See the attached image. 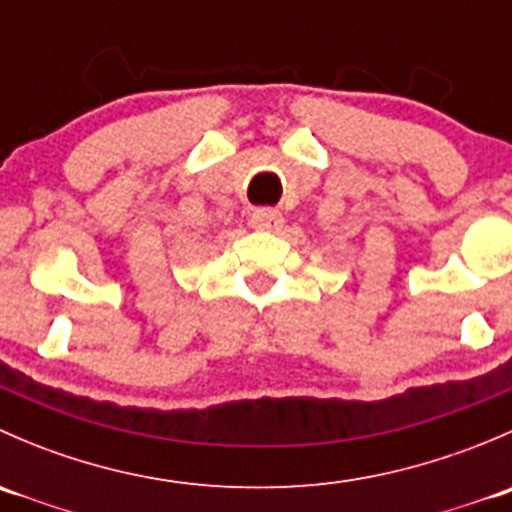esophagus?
I'll return each instance as SVG.
<instances>
[{"instance_id":"1","label":"esophagus","mask_w":512,"mask_h":512,"mask_svg":"<svg viewBox=\"0 0 512 512\" xmlns=\"http://www.w3.org/2000/svg\"><path fill=\"white\" fill-rule=\"evenodd\" d=\"M250 223L257 230H280L285 218H282L280 210L275 208H255L250 215Z\"/></svg>"}]
</instances>
